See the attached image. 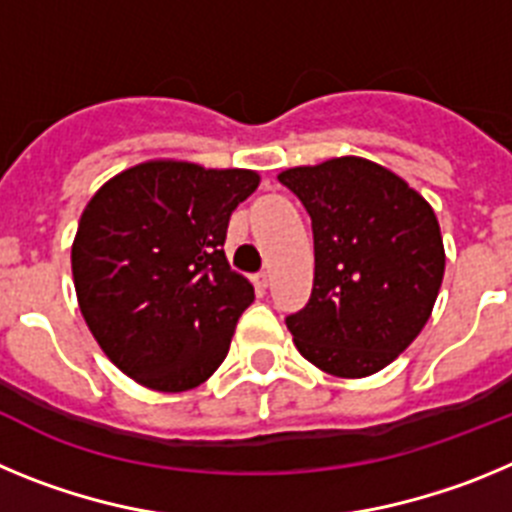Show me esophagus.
Listing matches in <instances>:
<instances>
[{
	"label": "esophagus",
	"mask_w": 512,
	"mask_h": 512,
	"mask_svg": "<svg viewBox=\"0 0 512 512\" xmlns=\"http://www.w3.org/2000/svg\"><path fill=\"white\" fill-rule=\"evenodd\" d=\"M256 282H259V287H269V282H271V274H269V271H261V274H259V277H256Z\"/></svg>",
	"instance_id": "1"
}]
</instances>
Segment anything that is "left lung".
<instances>
[{
  "mask_svg": "<svg viewBox=\"0 0 512 512\" xmlns=\"http://www.w3.org/2000/svg\"><path fill=\"white\" fill-rule=\"evenodd\" d=\"M279 182L305 205L315 241L310 300L287 315L297 351L333 377H369L431 318L446 269L436 212L359 156L295 166Z\"/></svg>",
  "mask_w": 512,
  "mask_h": 512,
  "instance_id": "left-lung-1",
  "label": "left lung"
}]
</instances>
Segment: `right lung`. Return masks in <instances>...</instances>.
<instances>
[{"mask_svg": "<svg viewBox=\"0 0 512 512\" xmlns=\"http://www.w3.org/2000/svg\"><path fill=\"white\" fill-rule=\"evenodd\" d=\"M248 169L146 161L102 184L71 246L81 315L107 359L156 392H187L228 356L253 287L223 243L259 187Z\"/></svg>", "mask_w": 512, "mask_h": 512, "instance_id": "obj_1", "label": "right lung"}]
</instances>
